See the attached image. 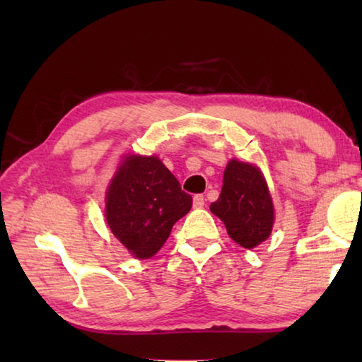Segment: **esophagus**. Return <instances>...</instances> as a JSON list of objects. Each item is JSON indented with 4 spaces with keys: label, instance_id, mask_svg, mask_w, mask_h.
Returning a JSON list of instances; mask_svg holds the SVG:
<instances>
[{
    "label": "esophagus",
    "instance_id": "1",
    "mask_svg": "<svg viewBox=\"0 0 362 362\" xmlns=\"http://www.w3.org/2000/svg\"><path fill=\"white\" fill-rule=\"evenodd\" d=\"M204 203H206V199L203 194H196L193 198V206L196 207V209H201V207L204 206Z\"/></svg>",
    "mask_w": 362,
    "mask_h": 362
}]
</instances>
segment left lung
<instances>
[{
    "label": "left lung",
    "instance_id": "obj_1",
    "mask_svg": "<svg viewBox=\"0 0 362 362\" xmlns=\"http://www.w3.org/2000/svg\"><path fill=\"white\" fill-rule=\"evenodd\" d=\"M211 212L222 220L228 236L244 249L267 241L274 225V204L268 183L254 163L233 158L223 173V185Z\"/></svg>",
    "mask_w": 362,
    "mask_h": 362
}]
</instances>
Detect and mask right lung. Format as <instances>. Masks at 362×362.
<instances>
[{
	"label": "right lung",
	"mask_w": 362,
	"mask_h": 362,
	"mask_svg": "<svg viewBox=\"0 0 362 362\" xmlns=\"http://www.w3.org/2000/svg\"><path fill=\"white\" fill-rule=\"evenodd\" d=\"M105 193L108 228L139 260L151 259L164 246L174 223L193 204L156 155L126 153Z\"/></svg>",
	"instance_id": "1"
}]
</instances>
